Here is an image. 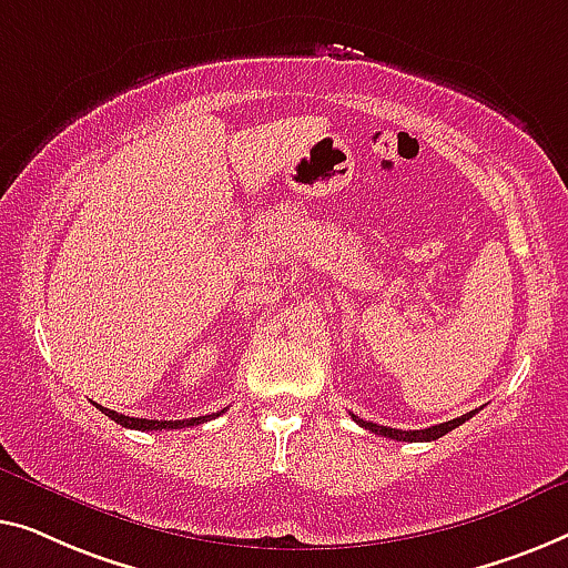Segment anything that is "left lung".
I'll return each mask as SVG.
<instances>
[{
	"mask_svg": "<svg viewBox=\"0 0 568 568\" xmlns=\"http://www.w3.org/2000/svg\"><path fill=\"white\" fill-rule=\"evenodd\" d=\"M476 412H478V409L463 414V417H458V419L443 422V425L427 427V429H394V427H383V425H373V422H365V419H361V417H355V414H353V419H355L361 427L371 429V433H375V435L390 437V440H398V443H429V440H437V437H443V435H447V433H453L455 427H460L463 422L474 417Z\"/></svg>",
	"mask_w": 568,
	"mask_h": 568,
	"instance_id": "obj_1",
	"label": "left lung"
}]
</instances>
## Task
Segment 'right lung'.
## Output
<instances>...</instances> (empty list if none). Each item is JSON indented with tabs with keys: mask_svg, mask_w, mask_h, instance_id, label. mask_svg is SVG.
I'll use <instances>...</instances> for the list:
<instances>
[{
	"mask_svg": "<svg viewBox=\"0 0 568 568\" xmlns=\"http://www.w3.org/2000/svg\"><path fill=\"white\" fill-rule=\"evenodd\" d=\"M98 409L105 414V417H110L113 422H118V425H123L128 429H141V433H151V429H182V427H195L201 425V422H207L213 417H219V414H207V417H193V419H139V417H125V414H118L113 409H105V406L94 404Z\"/></svg>",
	"mask_w": 568,
	"mask_h": 568,
	"instance_id": "add662e5",
	"label": "right lung"
}]
</instances>
